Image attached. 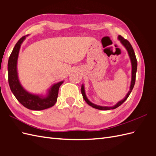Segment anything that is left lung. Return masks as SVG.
I'll return each mask as SVG.
<instances>
[{
  "instance_id": "obj_1",
  "label": "left lung",
  "mask_w": 156,
  "mask_h": 156,
  "mask_svg": "<svg viewBox=\"0 0 156 156\" xmlns=\"http://www.w3.org/2000/svg\"><path fill=\"white\" fill-rule=\"evenodd\" d=\"M118 39H119V40L120 41V43L122 45H123V46L126 49V50L127 51V53H128V55H129L130 60H131L132 68H131V84H130V87H129V90L126 94V97L122 99V100H120V101L118 102L116 104H115L114 106H112V107L100 106V105H98L94 104V103H92L90 101L88 100V99L87 97V96H86L85 90H84V84H82V86H81V93H82L83 98H84V100H85V101L88 103V104L90 106L92 107L93 108H97V109H99V110L107 111V110L115 109V108H116L118 107H119L120 105H121L122 103H123L127 100V98L129 97V94H131L132 90H133V88L134 87V85H135L136 72V69H137V61H136V58L134 50H133V48H132V46L130 44L129 42L127 41V40H125L123 37H122L121 36H118Z\"/></svg>"
}]
</instances>
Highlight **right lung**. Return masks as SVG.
<instances>
[{
  "mask_svg": "<svg viewBox=\"0 0 156 156\" xmlns=\"http://www.w3.org/2000/svg\"><path fill=\"white\" fill-rule=\"evenodd\" d=\"M27 36L22 37L17 42L9 57L8 63V83L13 95L23 106L30 110L41 111L53 107L57 101L59 88L64 81L53 84L44 96L30 93L23 88L18 77L17 60L21 45Z\"/></svg>",
  "mask_w": 156,
  "mask_h": 156,
  "instance_id": "1",
  "label": "right lung"
}]
</instances>
